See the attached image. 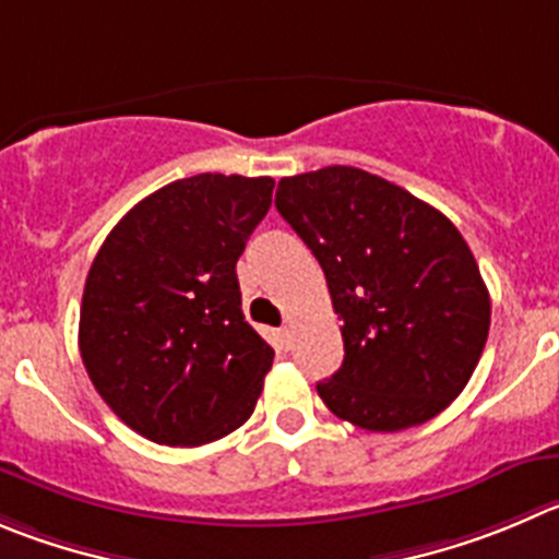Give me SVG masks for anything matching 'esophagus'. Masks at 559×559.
Listing matches in <instances>:
<instances>
[{
  "instance_id": "34e87169",
  "label": "esophagus",
  "mask_w": 559,
  "mask_h": 559,
  "mask_svg": "<svg viewBox=\"0 0 559 559\" xmlns=\"http://www.w3.org/2000/svg\"><path fill=\"white\" fill-rule=\"evenodd\" d=\"M276 343H280V348H285V350H288L290 345H294V332H290L288 326L276 329Z\"/></svg>"
}]
</instances>
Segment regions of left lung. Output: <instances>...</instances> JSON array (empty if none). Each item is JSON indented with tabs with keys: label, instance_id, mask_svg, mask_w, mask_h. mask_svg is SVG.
Wrapping results in <instances>:
<instances>
[{
	"label": "left lung",
	"instance_id": "1",
	"mask_svg": "<svg viewBox=\"0 0 559 559\" xmlns=\"http://www.w3.org/2000/svg\"><path fill=\"white\" fill-rule=\"evenodd\" d=\"M274 205L321 263L343 321V365L318 381L329 412L379 433L444 412L491 326L486 283L453 222L340 164L283 178Z\"/></svg>",
	"mask_w": 559,
	"mask_h": 559
}]
</instances>
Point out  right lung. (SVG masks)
<instances>
[{"label": "right lung", "instance_id": "obj_1", "mask_svg": "<svg viewBox=\"0 0 559 559\" xmlns=\"http://www.w3.org/2000/svg\"><path fill=\"white\" fill-rule=\"evenodd\" d=\"M271 178L203 173L136 203L90 265L79 350L106 406L169 448H200L254 412L274 348L243 321L236 263Z\"/></svg>", "mask_w": 559, "mask_h": 559}]
</instances>
